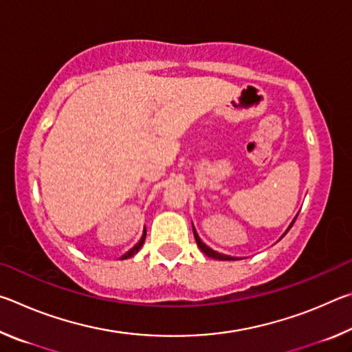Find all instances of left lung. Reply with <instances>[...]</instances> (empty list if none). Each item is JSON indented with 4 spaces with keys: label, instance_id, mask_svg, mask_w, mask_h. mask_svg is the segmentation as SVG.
I'll list each match as a JSON object with an SVG mask.
<instances>
[{
    "label": "left lung",
    "instance_id": "1",
    "mask_svg": "<svg viewBox=\"0 0 352 352\" xmlns=\"http://www.w3.org/2000/svg\"><path fill=\"white\" fill-rule=\"evenodd\" d=\"M295 220H296V217H295L294 220H292V223H290V226L287 228V231L292 228V225L295 223ZM287 231H285V233H284L281 237H284L285 234H287ZM194 237H195V242H197L199 248H200L201 252H204L206 256H210V258H212V259H219V261H234V259H237V258H233V256H228V254H222V253L214 252L212 248H210L208 245H205V243L200 241V237H199V234H197V231H195V228H194Z\"/></svg>",
    "mask_w": 352,
    "mask_h": 352
}]
</instances>
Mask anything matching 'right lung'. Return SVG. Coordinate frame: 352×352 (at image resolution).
I'll list each match as a JSON object with an SVG mask.
<instances>
[{"instance_id": "right-lung-1", "label": "right lung", "mask_w": 352, "mask_h": 352, "mask_svg": "<svg viewBox=\"0 0 352 352\" xmlns=\"http://www.w3.org/2000/svg\"><path fill=\"white\" fill-rule=\"evenodd\" d=\"M144 239H146V230H144V233H142V236H141V239H140V242L136 243V245L133 247V248H130L129 252L126 253V254H122V258L121 259H127V258H132V256L135 254V253H138V250L142 247V243H144Z\"/></svg>"}]
</instances>
